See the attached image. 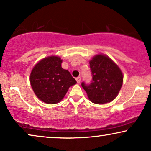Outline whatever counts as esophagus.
<instances>
[{
    "mask_svg": "<svg viewBox=\"0 0 151 151\" xmlns=\"http://www.w3.org/2000/svg\"><path fill=\"white\" fill-rule=\"evenodd\" d=\"M76 81H77L78 83H80V81H81V78H80V77L76 78Z\"/></svg>",
    "mask_w": 151,
    "mask_h": 151,
    "instance_id": "34e87169",
    "label": "esophagus"
}]
</instances>
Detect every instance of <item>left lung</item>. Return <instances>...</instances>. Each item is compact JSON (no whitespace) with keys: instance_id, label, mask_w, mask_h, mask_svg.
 Segmentation results:
<instances>
[{"instance_id":"1","label":"left lung","mask_w":151,"mask_h":151,"mask_svg":"<svg viewBox=\"0 0 151 151\" xmlns=\"http://www.w3.org/2000/svg\"><path fill=\"white\" fill-rule=\"evenodd\" d=\"M92 80L89 85L85 82L82 87L90 101L96 104L112 101L117 96L123 84V73L108 56L97 55L89 62Z\"/></svg>"}]
</instances>
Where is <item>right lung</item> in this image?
I'll list each match as a JSON object with an SVG mask.
<instances>
[{"label": "right lung", "mask_w": 151, "mask_h": 151, "mask_svg": "<svg viewBox=\"0 0 151 151\" xmlns=\"http://www.w3.org/2000/svg\"><path fill=\"white\" fill-rule=\"evenodd\" d=\"M60 57L43 59L32 68L30 81L37 98L48 104L58 103L64 97L68 88L76 80L67 70L62 68Z\"/></svg>", "instance_id": "obj_1"}]
</instances>
